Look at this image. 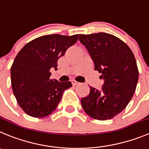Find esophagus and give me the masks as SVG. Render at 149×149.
<instances>
[{"instance_id":"34e87169","label":"esophagus","mask_w":149,"mask_h":149,"mask_svg":"<svg viewBox=\"0 0 149 149\" xmlns=\"http://www.w3.org/2000/svg\"><path fill=\"white\" fill-rule=\"evenodd\" d=\"M79 83L78 82V81H72V84H73V86H76V85H77V84H79Z\"/></svg>"}]
</instances>
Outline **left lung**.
Returning <instances> with one entry per match:
<instances>
[{
  "label": "left lung",
  "instance_id": "left-lung-1",
  "mask_svg": "<svg viewBox=\"0 0 149 149\" xmlns=\"http://www.w3.org/2000/svg\"><path fill=\"white\" fill-rule=\"evenodd\" d=\"M79 41L104 80L101 91L90 87L89 95L81 99V106L94 119L113 118L126 107L135 92L139 71L134 54L124 42L107 33L80 34Z\"/></svg>",
  "mask_w": 149,
  "mask_h": 149
}]
</instances>
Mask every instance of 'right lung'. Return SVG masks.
Instances as JSON below:
<instances>
[{"mask_svg":"<svg viewBox=\"0 0 149 149\" xmlns=\"http://www.w3.org/2000/svg\"><path fill=\"white\" fill-rule=\"evenodd\" d=\"M79 34H49L28 42L16 56L11 67L13 93L19 106L27 115L44 118L57 107L70 81L50 79L52 68L57 69L58 59L77 42Z\"/></svg>","mask_w":149,"mask_h":149,"instance_id":"add662e5","label":"right lung"}]
</instances>
